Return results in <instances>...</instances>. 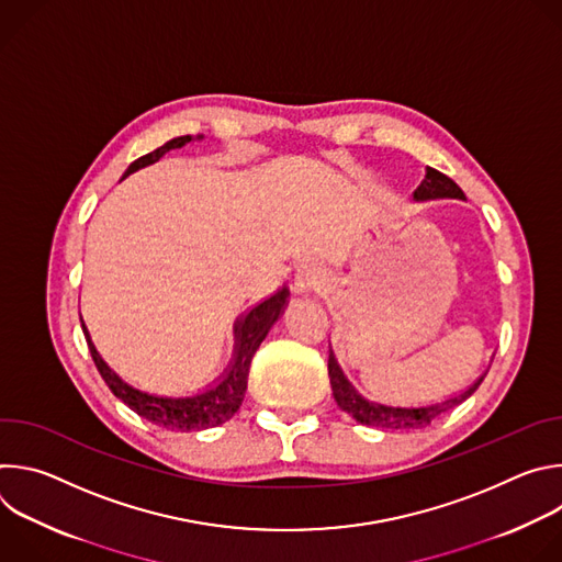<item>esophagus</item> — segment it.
<instances>
[{
    "label": "esophagus",
    "mask_w": 562,
    "mask_h": 562,
    "mask_svg": "<svg viewBox=\"0 0 562 562\" xmlns=\"http://www.w3.org/2000/svg\"><path fill=\"white\" fill-rule=\"evenodd\" d=\"M319 284H323V273H319V269L313 262H304L295 273V291L300 295H308L317 291Z\"/></svg>",
    "instance_id": "esophagus-1"
}]
</instances>
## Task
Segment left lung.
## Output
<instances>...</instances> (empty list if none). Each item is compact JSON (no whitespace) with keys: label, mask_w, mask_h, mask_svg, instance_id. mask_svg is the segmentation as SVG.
<instances>
[{"label":"left lung","mask_w":562,"mask_h":562,"mask_svg":"<svg viewBox=\"0 0 562 562\" xmlns=\"http://www.w3.org/2000/svg\"><path fill=\"white\" fill-rule=\"evenodd\" d=\"M440 198H451V200H464V193L460 191V187L447 178L445 173L427 167L425 169V180L420 182V187L414 191V200L416 202H425V200H440ZM487 371L475 378L473 384H469L464 391L449 395L440 403H431V405H420V407H393V405H382L375 403V400L364 397L345 375L342 367L338 364L334 351H329V378H331V389H334V397L342 412H347L351 418H356L360 425L367 427H378V429H423L427 425H431L440 414L458 407L460 403L480 386V382L485 380Z\"/></svg>","instance_id":"obj_1"}]
</instances>
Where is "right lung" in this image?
<instances>
[{
    "label": "right lung",
    "instance_id": "right-lung-1",
    "mask_svg": "<svg viewBox=\"0 0 562 562\" xmlns=\"http://www.w3.org/2000/svg\"><path fill=\"white\" fill-rule=\"evenodd\" d=\"M202 137L204 135L173 137L165 146H159V148L142 155L139 159H135V162L126 169L124 178L148 167V165H155L157 159L165 153H169L171 148H182L184 144H189L193 139H202ZM286 304H289V289L284 284L273 295H269L267 300L251 306L245 315H239L233 325L235 347H233L231 364L204 391L193 393V395H178V397L139 391L133 384L124 382L106 364V360L98 353L82 315H79V319H82V329H85V336H87V342H89V349H91V356H93V362H95L100 375L104 378L109 389L122 400L128 409H133L137 416H142L144 420H148L157 427H165L171 431H200V429L217 427V425L231 420L235 416V412L239 409V405H243L245 393H247V378H249L251 360H254L258 347L262 345V340L267 338V334L271 331V327L284 313Z\"/></svg>",
    "mask_w": 562,
    "mask_h": 562
}]
</instances>
